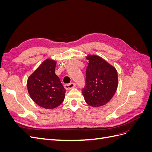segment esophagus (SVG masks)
Returning <instances> with one entry per match:
<instances>
[{
	"instance_id": "1",
	"label": "esophagus",
	"mask_w": 152,
	"mask_h": 152,
	"mask_svg": "<svg viewBox=\"0 0 152 152\" xmlns=\"http://www.w3.org/2000/svg\"><path fill=\"white\" fill-rule=\"evenodd\" d=\"M64 87H65V88L66 89H71L72 88H73V87H75V83H70V84H65V86H64Z\"/></svg>"
}]
</instances>
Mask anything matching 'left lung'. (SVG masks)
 <instances>
[{
	"mask_svg": "<svg viewBox=\"0 0 152 152\" xmlns=\"http://www.w3.org/2000/svg\"><path fill=\"white\" fill-rule=\"evenodd\" d=\"M86 86L82 89L86 102L93 107L107 104L115 93L118 75L115 68L96 55L88 54Z\"/></svg>",
	"mask_w": 152,
	"mask_h": 152,
	"instance_id": "8db88e82",
	"label": "left lung"
}]
</instances>
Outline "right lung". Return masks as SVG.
<instances>
[{
	"label": "right lung",
	"mask_w": 152,
	"mask_h": 152,
	"mask_svg": "<svg viewBox=\"0 0 152 152\" xmlns=\"http://www.w3.org/2000/svg\"><path fill=\"white\" fill-rule=\"evenodd\" d=\"M56 65V61L45 59L27 80V89L31 98L45 109L58 107L65 99L66 90L55 73Z\"/></svg>",
	"instance_id": "1"
}]
</instances>
